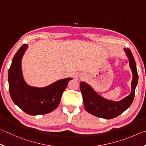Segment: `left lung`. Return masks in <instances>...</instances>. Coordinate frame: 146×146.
<instances>
[{"label":"left lung","mask_w":146,"mask_h":146,"mask_svg":"<svg viewBox=\"0 0 146 146\" xmlns=\"http://www.w3.org/2000/svg\"><path fill=\"white\" fill-rule=\"evenodd\" d=\"M124 50L128 57L129 67L133 73L130 94L119 102L108 100L98 94L89 84L84 82H81L80 88L83 97L84 107L91 114L106 119H113L124 112L127 108L130 107L133 102L139 76L135 60L130 50L127 48Z\"/></svg>","instance_id":"obj_1"}]
</instances>
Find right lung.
I'll use <instances>...</instances> for the list:
<instances>
[{"mask_svg":"<svg viewBox=\"0 0 146 146\" xmlns=\"http://www.w3.org/2000/svg\"><path fill=\"white\" fill-rule=\"evenodd\" d=\"M27 47V44H23L13 59L8 72L10 96L13 102L28 114H46L57 107L69 81L73 78L61 79L41 88L29 86L22 71V57Z\"/></svg>","mask_w":146,"mask_h":146,"instance_id":"right-lung-1","label":"right lung"}]
</instances>
